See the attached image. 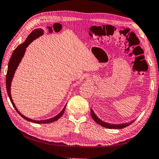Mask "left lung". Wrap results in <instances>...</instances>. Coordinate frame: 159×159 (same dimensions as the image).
<instances>
[{
  "label": "left lung",
  "mask_w": 159,
  "mask_h": 159,
  "mask_svg": "<svg viewBox=\"0 0 159 159\" xmlns=\"http://www.w3.org/2000/svg\"><path fill=\"white\" fill-rule=\"evenodd\" d=\"M90 113H91V116L93 118V120L95 121L98 123L99 125H100L101 126H103V127L106 128H110V129H121V128H124L127 126L130 125V124H132L134 120H132V121L129 122V123H121V124H111V123H106L102 121V120L99 119V118L97 116L95 115V113H94L93 110L91 109H90Z\"/></svg>",
  "instance_id": "1"
}]
</instances>
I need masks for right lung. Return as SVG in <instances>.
Masks as SVG:
<instances>
[{"label":"right lung","instance_id":"obj_1","mask_svg":"<svg viewBox=\"0 0 159 159\" xmlns=\"http://www.w3.org/2000/svg\"><path fill=\"white\" fill-rule=\"evenodd\" d=\"M43 34V30L42 29H34V30L29 35L28 37L26 38V41L24 42L23 43L18 45L17 48L13 51L11 57L10 59V61L8 63V67H7V75H6V89H7V95H8V97L10 99V102H11V103L12 104V106L14 107V108L15 109L16 111H17V112L21 116V117L25 118V120H28V121H30L32 123H43V124H45V123H52L54 121H55V120H58L59 118L63 115L66 104L65 105V107H64L63 109L60 111V114H58L57 116H55V117L51 118H49V119H46V120H36L31 119V118L25 116H24L22 114H21V113L18 111V109H17V107H16L15 103L13 102V100L11 97V93H10V88H11V83L13 79V76H14L15 71L17 68L19 64L20 63L21 59H22V57H24V55H25V51H26V48L29 46V45L34 40L38 39L39 36H42Z\"/></svg>","mask_w":159,"mask_h":159}]
</instances>
